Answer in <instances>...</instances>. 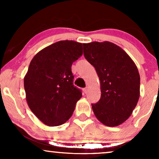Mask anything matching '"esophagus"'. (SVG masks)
<instances>
[{"label": "esophagus", "mask_w": 159, "mask_h": 159, "mask_svg": "<svg viewBox=\"0 0 159 159\" xmlns=\"http://www.w3.org/2000/svg\"><path fill=\"white\" fill-rule=\"evenodd\" d=\"M83 90L84 92V93H87V91H88V88H87V87H85V88L83 89Z\"/></svg>", "instance_id": "1"}]
</instances>
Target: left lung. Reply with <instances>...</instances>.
<instances>
[{"label": "left lung", "instance_id": "obj_1", "mask_svg": "<svg viewBox=\"0 0 159 159\" xmlns=\"http://www.w3.org/2000/svg\"><path fill=\"white\" fill-rule=\"evenodd\" d=\"M84 55L96 69L101 98L92 104L95 116L104 125L116 126L132 114L140 96V75L131 57L110 42L84 43Z\"/></svg>", "mask_w": 159, "mask_h": 159}]
</instances>
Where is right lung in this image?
I'll list each match as a JSON object with an SVG mask.
<instances>
[{"mask_svg":"<svg viewBox=\"0 0 159 159\" xmlns=\"http://www.w3.org/2000/svg\"><path fill=\"white\" fill-rule=\"evenodd\" d=\"M82 44L59 41L34 56L24 79L26 98L32 112L49 126L68 120L82 92L74 85L72 65L81 57Z\"/></svg>","mask_w":159,"mask_h":159,"instance_id":"obj_1","label":"right lung"}]
</instances>
